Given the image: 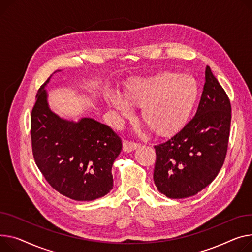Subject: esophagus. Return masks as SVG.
<instances>
[{"label":"esophagus","mask_w":252,"mask_h":252,"mask_svg":"<svg viewBox=\"0 0 252 252\" xmlns=\"http://www.w3.org/2000/svg\"><path fill=\"white\" fill-rule=\"evenodd\" d=\"M138 147H139V145L136 144V143H133V142H129V141H125L124 142V151L126 153L132 152V151H135Z\"/></svg>","instance_id":"obj_1"}]
</instances>
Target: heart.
<instances>
[{
  "instance_id": "obj_1",
  "label": "heart",
  "mask_w": 252,
  "mask_h": 252,
  "mask_svg": "<svg viewBox=\"0 0 252 252\" xmlns=\"http://www.w3.org/2000/svg\"><path fill=\"white\" fill-rule=\"evenodd\" d=\"M199 97L194 78L164 72L151 77L133 78L126 83L125 97L112 93L108 105L122 117L132 115L131 106H141L145 125L159 136H170L181 129L193 112Z\"/></svg>"
}]
</instances>
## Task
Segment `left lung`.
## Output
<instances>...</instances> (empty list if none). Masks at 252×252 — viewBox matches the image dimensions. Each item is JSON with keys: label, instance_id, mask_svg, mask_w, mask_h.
<instances>
[{"label": "left lung", "instance_id": "obj_1", "mask_svg": "<svg viewBox=\"0 0 252 252\" xmlns=\"http://www.w3.org/2000/svg\"><path fill=\"white\" fill-rule=\"evenodd\" d=\"M231 125L230 100L206 68L195 115L170 139L155 146L154 182L170 198L195 195L217 177L224 164Z\"/></svg>", "mask_w": 252, "mask_h": 252}]
</instances>
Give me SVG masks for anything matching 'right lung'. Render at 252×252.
Listing matches in <instances>:
<instances>
[{
	"mask_svg": "<svg viewBox=\"0 0 252 252\" xmlns=\"http://www.w3.org/2000/svg\"><path fill=\"white\" fill-rule=\"evenodd\" d=\"M36 94L31 112L32 152L46 181L61 194L79 202L106 195L113 188L112 164L122 140L90 117L68 121L50 110L45 86Z\"/></svg>",
	"mask_w": 252,
	"mask_h": 252,
	"instance_id": "add662e5",
	"label": "right lung"
}]
</instances>
